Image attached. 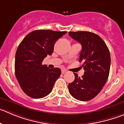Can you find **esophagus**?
<instances>
[{
	"label": "esophagus",
	"instance_id": "esophagus-1",
	"mask_svg": "<svg viewBox=\"0 0 124 124\" xmlns=\"http://www.w3.org/2000/svg\"><path fill=\"white\" fill-rule=\"evenodd\" d=\"M67 72V70H66V69H62V70H61V73H62V74H64V73H66Z\"/></svg>",
	"mask_w": 124,
	"mask_h": 124
}]
</instances>
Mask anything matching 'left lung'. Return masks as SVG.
I'll return each instance as SVG.
<instances>
[{
	"label": "left lung",
	"instance_id": "left-lung-1",
	"mask_svg": "<svg viewBox=\"0 0 124 124\" xmlns=\"http://www.w3.org/2000/svg\"><path fill=\"white\" fill-rule=\"evenodd\" d=\"M69 35L81 44L79 61H83L84 75L78 76L68 85L70 95L80 101L94 98L101 92L108 80L111 58L105 42L99 35L89 31H70Z\"/></svg>",
	"mask_w": 124,
	"mask_h": 124
}]
</instances>
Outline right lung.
Listing matches in <instances>:
<instances>
[{
    "mask_svg": "<svg viewBox=\"0 0 124 124\" xmlns=\"http://www.w3.org/2000/svg\"><path fill=\"white\" fill-rule=\"evenodd\" d=\"M66 31L38 30L28 34L21 41L15 56V75L22 91L33 99H41L50 93L61 75L58 68L42 65L52 55L54 44Z\"/></svg>",
    "mask_w": 124,
    "mask_h": 124,
    "instance_id": "obj_1",
    "label": "right lung"
}]
</instances>
